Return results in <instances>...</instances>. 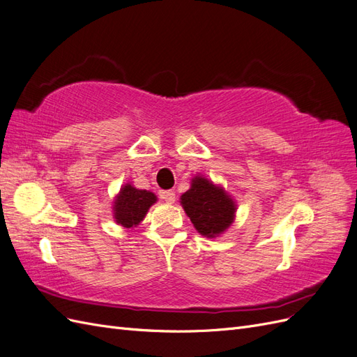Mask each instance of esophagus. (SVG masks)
Wrapping results in <instances>:
<instances>
[{"mask_svg": "<svg viewBox=\"0 0 357 357\" xmlns=\"http://www.w3.org/2000/svg\"><path fill=\"white\" fill-rule=\"evenodd\" d=\"M160 198L165 199L168 204H172L176 201V192L172 190H162L160 192Z\"/></svg>", "mask_w": 357, "mask_h": 357, "instance_id": "obj_1", "label": "esophagus"}]
</instances>
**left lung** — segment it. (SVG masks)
Listing matches in <instances>:
<instances>
[{"label":"left lung","mask_w":357,"mask_h":357,"mask_svg":"<svg viewBox=\"0 0 357 357\" xmlns=\"http://www.w3.org/2000/svg\"><path fill=\"white\" fill-rule=\"evenodd\" d=\"M181 205L197 231L205 236L222 234L234 220V201L204 177L192 180L190 189L181 195Z\"/></svg>","instance_id":"8db88e82"}]
</instances>
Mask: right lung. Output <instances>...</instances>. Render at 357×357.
I'll list each match as a JSON object with an SVG mask.
<instances>
[{
  "label": "right lung",
  "mask_w": 357,
  "mask_h": 357,
  "mask_svg": "<svg viewBox=\"0 0 357 357\" xmlns=\"http://www.w3.org/2000/svg\"><path fill=\"white\" fill-rule=\"evenodd\" d=\"M153 202H156L155 193L126 185L114 201V219L125 228H132L144 219Z\"/></svg>",
  "instance_id": "add662e5"
}]
</instances>
